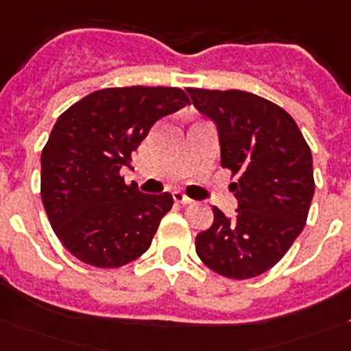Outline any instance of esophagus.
Returning <instances> with one entry per match:
<instances>
[{
	"label": "esophagus",
	"mask_w": 351,
	"mask_h": 351,
	"mask_svg": "<svg viewBox=\"0 0 351 351\" xmlns=\"http://www.w3.org/2000/svg\"><path fill=\"white\" fill-rule=\"evenodd\" d=\"M173 200L178 202V204H183V206H191V204H194L193 198H189L185 193H181V191H176L173 193Z\"/></svg>",
	"instance_id": "obj_1"
}]
</instances>
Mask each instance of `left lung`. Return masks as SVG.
I'll list each match as a JSON object with an SVG mask.
<instances>
[{
	"label": "left lung",
	"mask_w": 351,
	"mask_h": 351,
	"mask_svg": "<svg viewBox=\"0 0 351 351\" xmlns=\"http://www.w3.org/2000/svg\"><path fill=\"white\" fill-rule=\"evenodd\" d=\"M202 116L217 125L221 165L237 181V209L213 207L211 228L196 235V254L228 278L271 269L305 228L314 196L312 153L293 117L258 95L228 89H186Z\"/></svg>",
	"instance_id": "8db88e82"
}]
</instances>
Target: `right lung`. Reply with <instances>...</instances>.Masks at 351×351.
I'll use <instances>...</instances> for the list:
<instances>
[{
	"mask_svg": "<svg viewBox=\"0 0 351 351\" xmlns=\"http://www.w3.org/2000/svg\"><path fill=\"white\" fill-rule=\"evenodd\" d=\"M189 104L179 88H106L53 125L40 153V198L63 247L95 267H121L149 249L172 194L127 185L123 166L160 117Z\"/></svg>",
	"mask_w": 351,
	"mask_h": 351,
	"instance_id": "obj_1",
	"label": "right lung"
}]
</instances>
